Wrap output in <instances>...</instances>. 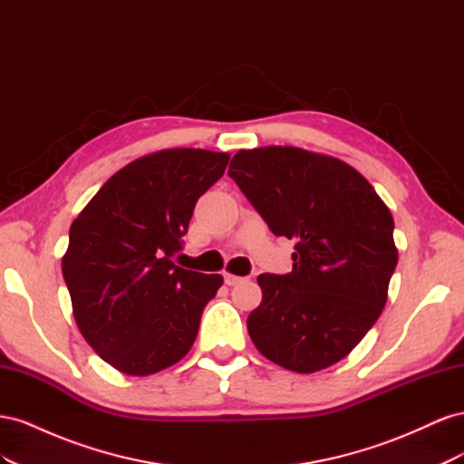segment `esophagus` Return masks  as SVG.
<instances>
[{
  "label": "esophagus",
  "instance_id": "esophagus-1",
  "mask_svg": "<svg viewBox=\"0 0 464 464\" xmlns=\"http://www.w3.org/2000/svg\"><path fill=\"white\" fill-rule=\"evenodd\" d=\"M244 276H236V275H230V273H227L224 275V283H227L228 286H236V285H240V283H244Z\"/></svg>",
  "mask_w": 464,
  "mask_h": 464
}]
</instances>
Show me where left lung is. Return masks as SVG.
Segmentation results:
<instances>
[{"instance_id":"obj_1","label":"left lung","mask_w":464,"mask_h":464,"mask_svg":"<svg viewBox=\"0 0 464 464\" xmlns=\"http://www.w3.org/2000/svg\"><path fill=\"white\" fill-rule=\"evenodd\" d=\"M228 176L275 236L296 242L290 273L257 276L251 341L292 372L333 366L385 307L399 259L391 210L353 166L296 147L240 150Z\"/></svg>"}]
</instances>
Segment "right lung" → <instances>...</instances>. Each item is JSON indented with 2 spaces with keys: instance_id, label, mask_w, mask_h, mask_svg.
Listing matches in <instances>:
<instances>
[{
  "instance_id": "add662e5",
  "label": "right lung",
  "mask_w": 464,
  "mask_h": 464,
  "mask_svg": "<svg viewBox=\"0 0 464 464\" xmlns=\"http://www.w3.org/2000/svg\"><path fill=\"white\" fill-rule=\"evenodd\" d=\"M227 152L170 149L111 176L69 228L62 259L73 315L110 366L150 375L184 358L220 275L181 269L193 208L224 174Z\"/></svg>"
}]
</instances>
